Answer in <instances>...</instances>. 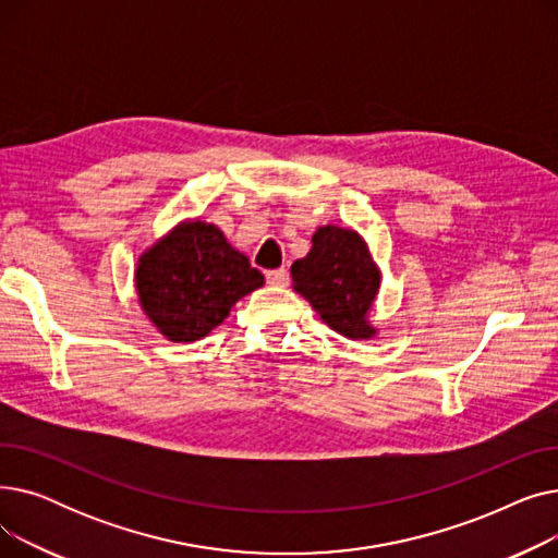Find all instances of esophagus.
<instances>
[{
	"label": "esophagus",
	"mask_w": 558,
	"mask_h": 558,
	"mask_svg": "<svg viewBox=\"0 0 558 558\" xmlns=\"http://www.w3.org/2000/svg\"><path fill=\"white\" fill-rule=\"evenodd\" d=\"M287 280H289V274H287V269H284V267H282V269L267 271V282H269V284H278V287H282V284H287Z\"/></svg>",
	"instance_id": "1"
}]
</instances>
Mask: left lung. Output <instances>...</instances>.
Instances as JSON below:
<instances>
[{
  "label": "left lung",
  "instance_id": "obj_1",
  "mask_svg": "<svg viewBox=\"0 0 558 558\" xmlns=\"http://www.w3.org/2000/svg\"><path fill=\"white\" fill-rule=\"evenodd\" d=\"M294 289L326 324L348 339H368L375 330L366 314L379 289V271L355 230L324 226L312 251L291 264Z\"/></svg>",
  "mask_w": 558,
  "mask_h": 558
}]
</instances>
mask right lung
<instances>
[{"mask_svg":"<svg viewBox=\"0 0 558 558\" xmlns=\"http://www.w3.org/2000/svg\"><path fill=\"white\" fill-rule=\"evenodd\" d=\"M140 303L169 341H196L217 328L230 307L264 276L234 251L223 232L203 221L175 228L140 257Z\"/></svg>","mask_w":558,"mask_h":558,"instance_id":"obj_1","label":"right lung"}]
</instances>
